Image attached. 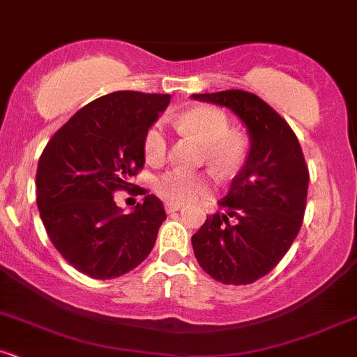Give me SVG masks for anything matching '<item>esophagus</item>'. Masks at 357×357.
<instances>
[{
  "instance_id": "34e87169",
  "label": "esophagus",
  "mask_w": 357,
  "mask_h": 357,
  "mask_svg": "<svg viewBox=\"0 0 357 357\" xmlns=\"http://www.w3.org/2000/svg\"><path fill=\"white\" fill-rule=\"evenodd\" d=\"M165 209H167V213H175V211L182 209V206L174 204V202H167V204H165Z\"/></svg>"
}]
</instances>
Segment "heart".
<instances>
[{
	"label": "heart",
	"mask_w": 357,
	"mask_h": 357,
	"mask_svg": "<svg viewBox=\"0 0 357 357\" xmlns=\"http://www.w3.org/2000/svg\"><path fill=\"white\" fill-rule=\"evenodd\" d=\"M178 131L192 134L204 144V160L220 177L235 174L243 162L245 146L240 137L229 134V121L213 107H195L174 121ZM167 134L160 122L153 124L144 136V156L149 163H160L167 155ZM156 190L174 204L195 201L208 194V178L202 174L174 168L156 180Z\"/></svg>",
	"instance_id": "b5f03b06"
}]
</instances>
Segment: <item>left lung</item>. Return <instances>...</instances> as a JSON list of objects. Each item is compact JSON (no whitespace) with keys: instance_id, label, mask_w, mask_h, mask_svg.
Listing matches in <instances>:
<instances>
[{"instance_id":"1","label":"left lung","mask_w":357,"mask_h":357,"mask_svg":"<svg viewBox=\"0 0 357 357\" xmlns=\"http://www.w3.org/2000/svg\"><path fill=\"white\" fill-rule=\"evenodd\" d=\"M226 107L248 132L250 149L216 213L192 236L199 266L214 281L243 286L278 266L301 228L308 168L287 122L254 93L226 90L192 95Z\"/></svg>"}]
</instances>
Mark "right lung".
Returning <instances> with one entry per match:
<instances>
[{
    "label": "right lung",
    "mask_w": 357,
    "mask_h": 357,
    "mask_svg": "<svg viewBox=\"0 0 357 357\" xmlns=\"http://www.w3.org/2000/svg\"><path fill=\"white\" fill-rule=\"evenodd\" d=\"M170 95L114 91L79 109L42 151L37 208L56 250L76 271L114 279L139 266L165 220L163 202L143 194L124 214L116 190L132 192L144 165V136ZM137 194V192H136Z\"/></svg>",
    "instance_id": "1"
}]
</instances>
